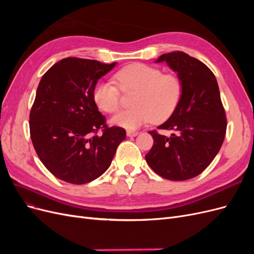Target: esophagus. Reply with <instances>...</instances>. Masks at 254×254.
Instances as JSON below:
<instances>
[{
    "label": "esophagus",
    "instance_id": "34e87169",
    "mask_svg": "<svg viewBox=\"0 0 254 254\" xmlns=\"http://www.w3.org/2000/svg\"><path fill=\"white\" fill-rule=\"evenodd\" d=\"M137 134H139V132L134 131V130H127V135L130 136V137L135 136V135H137Z\"/></svg>",
    "mask_w": 254,
    "mask_h": 254
}]
</instances>
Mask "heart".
<instances>
[{
  "label": "heart",
  "mask_w": 254,
  "mask_h": 254,
  "mask_svg": "<svg viewBox=\"0 0 254 254\" xmlns=\"http://www.w3.org/2000/svg\"><path fill=\"white\" fill-rule=\"evenodd\" d=\"M122 91H136L131 110L122 111L111 119V124L134 130L153 121H166L175 112L182 95V82L173 73H163L158 67L132 64L115 74ZM112 81H99L93 91L97 108L106 113H115L121 105V92Z\"/></svg>",
  "instance_id": "obj_1"
}]
</instances>
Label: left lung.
Segmentation results:
<instances>
[{
    "label": "left lung",
    "mask_w": 254,
    "mask_h": 254,
    "mask_svg": "<svg viewBox=\"0 0 254 254\" xmlns=\"http://www.w3.org/2000/svg\"><path fill=\"white\" fill-rule=\"evenodd\" d=\"M182 82V95L175 112L159 129L171 136L149 131L153 145L146 162L161 177L173 181L201 174L217 155L225 140L227 119L213 72L200 60L183 52L161 55Z\"/></svg>",
    "instance_id": "left-lung-1"
}]
</instances>
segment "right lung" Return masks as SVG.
<instances>
[{
  "instance_id": "1",
  "label": "right lung",
  "mask_w": 254,
  "mask_h": 254,
  "mask_svg": "<svg viewBox=\"0 0 254 254\" xmlns=\"http://www.w3.org/2000/svg\"><path fill=\"white\" fill-rule=\"evenodd\" d=\"M115 64L67 57L42 76L29 114L30 139L43 165L60 180H95L126 139L124 128L107 126L93 99L98 79Z\"/></svg>"
}]
</instances>
